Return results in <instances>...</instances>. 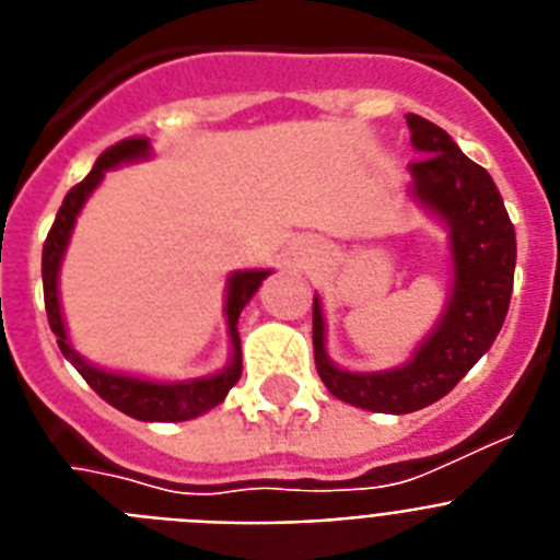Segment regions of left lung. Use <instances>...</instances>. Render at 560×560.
<instances>
[{
  "instance_id": "obj_1",
  "label": "left lung",
  "mask_w": 560,
  "mask_h": 560,
  "mask_svg": "<svg viewBox=\"0 0 560 560\" xmlns=\"http://www.w3.org/2000/svg\"><path fill=\"white\" fill-rule=\"evenodd\" d=\"M407 125L412 148L421 153L410 164L412 192L450 228L455 284L447 313L410 364L384 373H347L332 368L324 352L322 307L318 299L313 302V352L324 387L352 407L396 416L447 396L490 350L510 310L515 272V228L490 173L424 116L407 113Z\"/></svg>"
}]
</instances>
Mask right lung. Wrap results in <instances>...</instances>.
<instances>
[{"label":"right lung","instance_id":"obj_1","mask_svg":"<svg viewBox=\"0 0 560 560\" xmlns=\"http://www.w3.org/2000/svg\"><path fill=\"white\" fill-rule=\"evenodd\" d=\"M150 142L142 136H130L121 139L113 148H107L102 156L96 159L93 171L79 182L77 187H70L65 196L62 208L56 213V222L50 228L45 247H42V281H45V310H48L50 330L56 332V345L62 350L65 359L82 373V378L96 389L98 396L105 398L110 407L121 410L125 416L139 418V421H187L201 412L213 410L215 404H222L228 389L238 382L242 375V341H238V313L244 304L250 302L258 284L270 276V270H244L230 276L228 288V327H230V341H233V361L222 373L210 375V378H196V382H182V384H159V382H144V378H130V375L119 373H105V370L91 368L88 361L73 352L68 345V332H65L62 322V307H59V290H56V279H59V265H62L65 247H68L70 230L77 222L79 210L88 201L96 185L102 182L105 171L116 167L121 162H133V159L148 156Z\"/></svg>","mask_w":560,"mask_h":560}]
</instances>
